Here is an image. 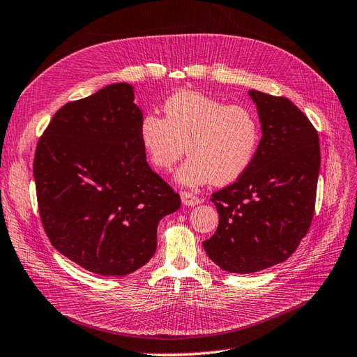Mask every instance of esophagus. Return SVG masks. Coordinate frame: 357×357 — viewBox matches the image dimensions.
Instances as JSON below:
<instances>
[{"mask_svg": "<svg viewBox=\"0 0 357 357\" xmlns=\"http://www.w3.org/2000/svg\"><path fill=\"white\" fill-rule=\"evenodd\" d=\"M181 200H182V204H185V206H197L200 203V199L197 197V195H194L187 191L181 192Z\"/></svg>", "mask_w": 357, "mask_h": 357, "instance_id": "34e87169", "label": "esophagus"}]
</instances>
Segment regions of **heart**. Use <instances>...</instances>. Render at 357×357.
I'll use <instances>...</instances> for the list:
<instances>
[{"label":"heart","instance_id":"obj_1","mask_svg":"<svg viewBox=\"0 0 357 357\" xmlns=\"http://www.w3.org/2000/svg\"><path fill=\"white\" fill-rule=\"evenodd\" d=\"M139 139L149 163L160 170H170L187 151L190 157L176 174L182 185H225L254 162L259 123L246 107L179 91L163 103V119L154 114L142 119Z\"/></svg>","mask_w":357,"mask_h":357}]
</instances>
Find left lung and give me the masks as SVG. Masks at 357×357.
<instances>
[{
  "instance_id": "left-lung-1",
  "label": "left lung",
  "mask_w": 357,
  "mask_h": 357,
  "mask_svg": "<svg viewBox=\"0 0 357 357\" xmlns=\"http://www.w3.org/2000/svg\"><path fill=\"white\" fill-rule=\"evenodd\" d=\"M262 137L254 162L234 183L212 194L220 215L203 241L208 257L228 273L266 270L289 258L312 224L320 170L319 135L286 99L249 90Z\"/></svg>"
}]
</instances>
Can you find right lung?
Segmentation results:
<instances>
[{
  "instance_id": "add662e5",
  "label": "right lung",
  "mask_w": 357,
  "mask_h": 357,
  "mask_svg": "<svg viewBox=\"0 0 357 357\" xmlns=\"http://www.w3.org/2000/svg\"><path fill=\"white\" fill-rule=\"evenodd\" d=\"M135 87L116 83L54 114L37 145L41 221L63 257L99 275L141 268L157 249L162 218L179 194L146 163Z\"/></svg>"
}]
</instances>
